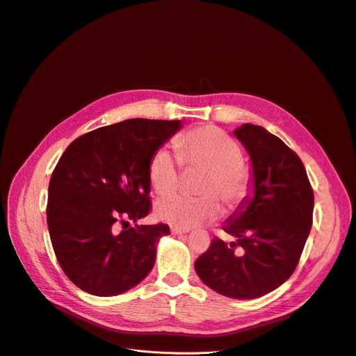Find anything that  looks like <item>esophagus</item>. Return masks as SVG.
Instances as JSON below:
<instances>
[{
	"label": "esophagus",
	"mask_w": 356,
	"mask_h": 356,
	"mask_svg": "<svg viewBox=\"0 0 356 356\" xmlns=\"http://www.w3.org/2000/svg\"><path fill=\"white\" fill-rule=\"evenodd\" d=\"M171 233L172 234H185L188 233V229H184V228H179V227H171Z\"/></svg>",
	"instance_id": "1"
}]
</instances>
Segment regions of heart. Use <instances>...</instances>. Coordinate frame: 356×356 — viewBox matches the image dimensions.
Returning a JSON list of instances; mask_svg holds the SVG:
<instances>
[{
  "label": "heart",
  "instance_id": "obj_1",
  "mask_svg": "<svg viewBox=\"0 0 356 356\" xmlns=\"http://www.w3.org/2000/svg\"><path fill=\"white\" fill-rule=\"evenodd\" d=\"M181 165L201 170L198 197L165 195L155 204V216L179 228H191L216 220L222 204L236 210L252 193L253 174L243 162L240 143L214 127H200L175 142ZM149 182L159 195L174 191L179 182V163L166 148L158 149L149 162Z\"/></svg>",
  "mask_w": 356,
  "mask_h": 356
}]
</instances>
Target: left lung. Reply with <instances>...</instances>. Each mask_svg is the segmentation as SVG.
<instances>
[{
	"label": "left lung",
	"mask_w": 356,
	"mask_h": 356,
	"mask_svg": "<svg viewBox=\"0 0 356 356\" xmlns=\"http://www.w3.org/2000/svg\"><path fill=\"white\" fill-rule=\"evenodd\" d=\"M253 166V194L222 227L236 241L214 237L195 261L200 279L217 293L256 299L282 286L299 263L312 228L313 190L305 165L289 146L257 124L234 131ZM236 246L243 253L234 254Z\"/></svg>",
	"instance_id": "left-lung-1"
}]
</instances>
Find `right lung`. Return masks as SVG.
Instances as JSON below:
<instances>
[{
	"mask_svg": "<svg viewBox=\"0 0 356 356\" xmlns=\"http://www.w3.org/2000/svg\"><path fill=\"white\" fill-rule=\"evenodd\" d=\"M181 127V120L128 119L79 136L58 159L47 225L58 264L79 289L116 296L152 270L156 243L170 227L129 221L148 216L151 158Z\"/></svg>",
	"mask_w": 356,
	"mask_h": 356,
	"instance_id": "right-lung-1",
	"label": "right lung"
}]
</instances>
